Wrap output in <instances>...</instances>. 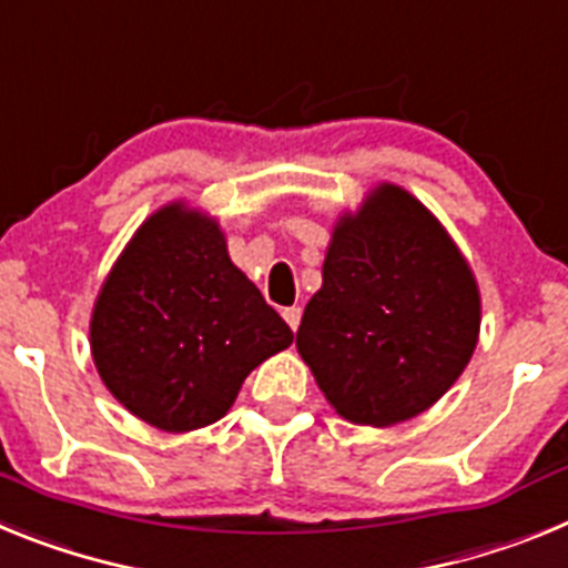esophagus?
I'll return each mask as SVG.
<instances>
[{
	"label": "esophagus",
	"mask_w": 568,
	"mask_h": 568,
	"mask_svg": "<svg viewBox=\"0 0 568 568\" xmlns=\"http://www.w3.org/2000/svg\"><path fill=\"white\" fill-rule=\"evenodd\" d=\"M281 315H284V321H287L290 329L295 333V329H298V324H301V307H287Z\"/></svg>",
	"instance_id": "1"
}]
</instances>
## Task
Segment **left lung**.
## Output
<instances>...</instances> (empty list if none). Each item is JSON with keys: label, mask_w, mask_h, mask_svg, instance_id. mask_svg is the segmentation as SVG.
Here are the masks:
<instances>
[{"label": "left lung", "mask_w": 568, "mask_h": 568, "mask_svg": "<svg viewBox=\"0 0 568 568\" xmlns=\"http://www.w3.org/2000/svg\"><path fill=\"white\" fill-rule=\"evenodd\" d=\"M478 335L469 261L409 190L384 182L338 215L295 346L341 418L395 426L426 413Z\"/></svg>", "instance_id": "left-lung-1"}]
</instances>
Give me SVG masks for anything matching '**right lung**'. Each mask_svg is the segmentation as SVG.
<instances>
[{"mask_svg": "<svg viewBox=\"0 0 568 568\" xmlns=\"http://www.w3.org/2000/svg\"><path fill=\"white\" fill-rule=\"evenodd\" d=\"M293 329L230 261L213 215L170 202L135 230L90 315V353L119 404L164 433L227 415Z\"/></svg>", "mask_w": 568, "mask_h": 568, "instance_id": "right-lung-1", "label": "right lung"}]
</instances>
